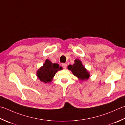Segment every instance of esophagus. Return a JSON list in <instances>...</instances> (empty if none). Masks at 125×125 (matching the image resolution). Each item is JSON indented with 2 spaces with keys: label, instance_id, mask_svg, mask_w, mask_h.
Returning a JSON list of instances; mask_svg holds the SVG:
<instances>
[{
  "label": "esophagus",
  "instance_id": "obj_1",
  "mask_svg": "<svg viewBox=\"0 0 125 125\" xmlns=\"http://www.w3.org/2000/svg\"><path fill=\"white\" fill-rule=\"evenodd\" d=\"M62 67H63V68H64V69H65V68H67V65L65 64V63H63V64H62Z\"/></svg>",
  "mask_w": 125,
  "mask_h": 125
}]
</instances>
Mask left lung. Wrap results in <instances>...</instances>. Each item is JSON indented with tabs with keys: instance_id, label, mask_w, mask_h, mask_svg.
Returning a JSON list of instances; mask_svg holds the SVG:
<instances>
[{
	"instance_id": "obj_1",
	"label": "left lung",
	"mask_w": 125,
	"mask_h": 125,
	"mask_svg": "<svg viewBox=\"0 0 125 125\" xmlns=\"http://www.w3.org/2000/svg\"><path fill=\"white\" fill-rule=\"evenodd\" d=\"M75 63L73 65H69L68 66V69L72 71V73L78 79L81 81L87 80L90 77V73L85 68L82 63L79 59L74 61Z\"/></svg>"
}]
</instances>
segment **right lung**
<instances>
[{
	"label": "right lung",
	"instance_id": "right-lung-1",
	"mask_svg": "<svg viewBox=\"0 0 125 125\" xmlns=\"http://www.w3.org/2000/svg\"><path fill=\"white\" fill-rule=\"evenodd\" d=\"M62 68L57 63H52L49 60H46L43 65L37 71L36 76L41 82L49 83L52 81L56 73Z\"/></svg>",
	"mask_w": 125,
	"mask_h": 125
}]
</instances>
